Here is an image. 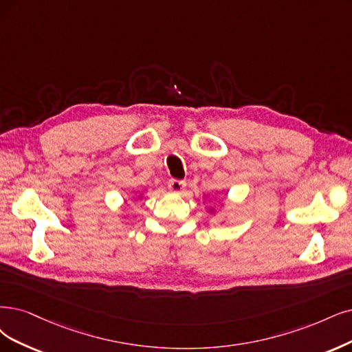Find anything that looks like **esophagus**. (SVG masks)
I'll use <instances>...</instances> for the list:
<instances>
[{"label":"esophagus","instance_id":"esophagus-1","mask_svg":"<svg viewBox=\"0 0 352 352\" xmlns=\"http://www.w3.org/2000/svg\"><path fill=\"white\" fill-rule=\"evenodd\" d=\"M186 186H187L186 181H183V179H174V178H173V179L168 181V188L171 190V191H174V192L183 191Z\"/></svg>","mask_w":352,"mask_h":352}]
</instances>
